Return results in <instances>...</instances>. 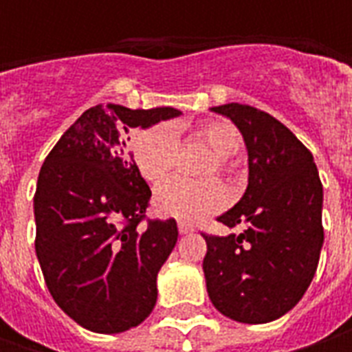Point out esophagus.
Listing matches in <instances>:
<instances>
[{"label": "esophagus", "instance_id": "esophagus-1", "mask_svg": "<svg viewBox=\"0 0 352 352\" xmlns=\"http://www.w3.org/2000/svg\"><path fill=\"white\" fill-rule=\"evenodd\" d=\"M178 231H180L182 235H188V233H194V225L184 223V221H180V223H178Z\"/></svg>", "mask_w": 352, "mask_h": 352}]
</instances>
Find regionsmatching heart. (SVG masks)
Returning <instances> with one entry per match:
<instances>
[{
  "instance_id": "obj_1",
  "label": "heart",
  "mask_w": 352,
  "mask_h": 352,
  "mask_svg": "<svg viewBox=\"0 0 352 352\" xmlns=\"http://www.w3.org/2000/svg\"><path fill=\"white\" fill-rule=\"evenodd\" d=\"M196 137L213 151L215 164L208 176L229 172V158L241 148L239 129L225 119L206 121L196 129ZM133 160L146 182H160L176 166L180 142L176 129L168 123H160L144 129L133 139ZM227 204V192L219 182L190 184L180 178H172L160 184L155 192V208L160 215L174 217L180 221H199L208 215L221 211Z\"/></svg>"
}]
</instances>
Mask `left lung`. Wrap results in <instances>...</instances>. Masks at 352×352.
<instances>
[{
  "label": "left lung",
  "instance_id": "8db88e82",
  "mask_svg": "<svg viewBox=\"0 0 352 352\" xmlns=\"http://www.w3.org/2000/svg\"><path fill=\"white\" fill-rule=\"evenodd\" d=\"M211 111L229 117L249 153V186L217 217L243 227L206 235L204 274L211 304L241 323H268L288 314L311 284L323 245V186L311 153L278 119L243 103Z\"/></svg>",
  "mask_w": 352,
  "mask_h": 352
}]
</instances>
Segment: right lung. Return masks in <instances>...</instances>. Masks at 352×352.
<instances>
[{"label": "right lung", "instance_id": "right-lung-1", "mask_svg": "<svg viewBox=\"0 0 352 352\" xmlns=\"http://www.w3.org/2000/svg\"><path fill=\"white\" fill-rule=\"evenodd\" d=\"M178 116L174 107H89L38 172L36 258L54 302L89 331H127L155 307L156 276L178 227L174 219L142 225L153 194L127 153L125 135Z\"/></svg>", "mask_w": 352, "mask_h": 352}]
</instances>
